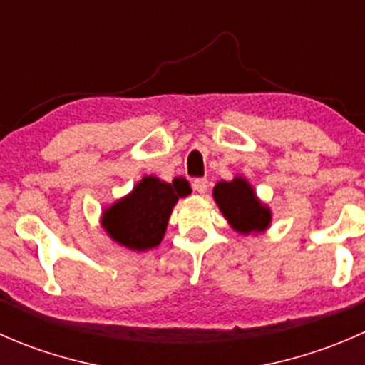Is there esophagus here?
<instances>
[{
    "label": "esophagus",
    "mask_w": 365,
    "mask_h": 365,
    "mask_svg": "<svg viewBox=\"0 0 365 365\" xmlns=\"http://www.w3.org/2000/svg\"><path fill=\"white\" fill-rule=\"evenodd\" d=\"M194 190H197L200 194H206V190H208V180L206 178H196L194 180Z\"/></svg>",
    "instance_id": "obj_1"
}]
</instances>
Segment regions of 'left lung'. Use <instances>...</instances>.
<instances>
[{"label":"left lung","instance_id":"8db88e82","mask_svg":"<svg viewBox=\"0 0 365 365\" xmlns=\"http://www.w3.org/2000/svg\"><path fill=\"white\" fill-rule=\"evenodd\" d=\"M213 200L231 230L240 235L263 233L272 224L270 206L257 197L247 178L237 175L233 180H220L213 187Z\"/></svg>","mask_w":365,"mask_h":365}]
</instances>
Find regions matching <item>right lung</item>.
<instances>
[{
  "instance_id": "obj_1",
  "label": "right lung",
  "mask_w": 365,
  "mask_h": 365,
  "mask_svg": "<svg viewBox=\"0 0 365 365\" xmlns=\"http://www.w3.org/2000/svg\"><path fill=\"white\" fill-rule=\"evenodd\" d=\"M190 192V183L182 176L171 183L143 176L127 196L102 210L101 226L114 244L134 252L150 251L164 238L175 205Z\"/></svg>"
}]
</instances>
